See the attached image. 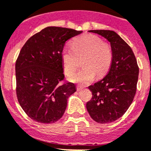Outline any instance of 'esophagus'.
<instances>
[{
  "label": "esophagus",
  "mask_w": 151,
  "mask_h": 151,
  "mask_svg": "<svg viewBox=\"0 0 151 151\" xmlns=\"http://www.w3.org/2000/svg\"><path fill=\"white\" fill-rule=\"evenodd\" d=\"M84 88H85V87L82 86V85H77V90H82V89H83Z\"/></svg>",
  "instance_id": "34e87169"
}]
</instances>
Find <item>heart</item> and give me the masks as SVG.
Returning <instances> with one entry per match:
<instances>
[{
    "mask_svg": "<svg viewBox=\"0 0 151 151\" xmlns=\"http://www.w3.org/2000/svg\"><path fill=\"white\" fill-rule=\"evenodd\" d=\"M71 48L63 49L61 58L63 69L67 75L71 74L80 66L82 59L83 69L69 77L74 82L89 83L95 77H104L110 69L112 51L110 45L93 34H85L74 38Z\"/></svg>",
    "mask_w": 151,
    "mask_h": 151,
    "instance_id": "heart-1",
    "label": "heart"
}]
</instances>
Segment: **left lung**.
Masks as SVG:
<instances>
[{
    "label": "left lung",
    "instance_id": "obj_1",
    "mask_svg": "<svg viewBox=\"0 0 151 151\" xmlns=\"http://www.w3.org/2000/svg\"><path fill=\"white\" fill-rule=\"evenodd\" d=\"M110 42L112 62L103 80L88 87L93 97L86 104L87 110L94 121L113 122L124 114L132 103L137 90L139 67L132 48L115 32L90 30Z\"/></svg>",
    "mask_w": 151,
    "mask_h": 151
}]
</instances>
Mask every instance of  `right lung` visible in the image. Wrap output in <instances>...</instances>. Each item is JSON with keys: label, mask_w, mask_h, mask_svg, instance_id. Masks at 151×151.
I'll use <instances>...</instances> for the list:
<instances>
[{"label": "right lung", "mask_w": 151, "mask_h": 151, "mask_svg": "<svg viewBox=\"0 0 151 151\" xmlns=\"http://www.w3.org/2000/svg\"><path fill=\"white\" fill-rule=\"evenodd\" d=\"M82 31L47 27L25 42L16 61L17 96L28 116L42 124L63 116L67 100L76 92L64 79L61 53L66 41Z\"/></svg>", "instance_id": "add662e5"}]
</instances>
